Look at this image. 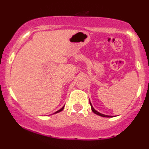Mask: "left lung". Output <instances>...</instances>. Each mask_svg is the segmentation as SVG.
<instances>
[{
    "label": "left lung",
    "mask_w": 149,
    "mask_h": 149,
    "mask_svg": "<svg viewBox=\"0 0 149 149\" xmlns=\"http://www.w3.org/2000/svg\"><path fill=\"white\" fill-rule=\"evenodd\" d=\"M90 105H91V110H92V112H94V113H95L96 115H100V116H102V117H104V118H111V117H112V116H109V115H104V114H102V113H100V112H97V111L96 110V109H94V107H93L92 104H91V102H90Z\"/></svg>",
    "instance_id": "8db88e82"
}]
</instances>
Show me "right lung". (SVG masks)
Here are the masks:
<instances>
[{"mask_svg":"<svg viewBox=\"0 0 149 149\" xmlns=\"http://www.w3.org/2000/svg\"><path fill=\"white\" fill-rule=\"evenodd\" d=\"M64 107H65V106H63V107H62V108H61V109H59V110H58V111H57V112H55V113H58V112H61V111H62V110H63V109H64Z\"/></svg>","mask_w":149,"mask_h":149,"instance_id":"right-lung-1","label":"right lung"}]
</instances>
